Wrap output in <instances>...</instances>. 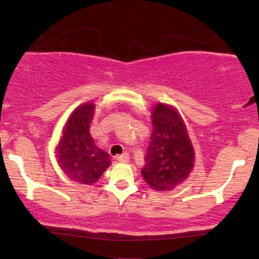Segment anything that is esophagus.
Returning a JSON list of instances; mask_svg holds the SVG:
<instances>
[{
  "mask_svg": "<svg viewBox=\"0 0 259 259\" xmlns=\"http://www.w3.org/2000/svg\"><path fill=\"white\" fill-rule=\"evenodd\" d=\"M116 160L121 161V163H127V161H129V153H127V151H124L121 155L116 156Z\"/></svg>",
  "mask_w": 259,
  "mask_h": 259,
  "instance_id": "34e87169",
  "label": "esophagus"
}]
</instances>
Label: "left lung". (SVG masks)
<instances>
[{"label":"left lung","mask_w":259,"mask_h":259,"mask_svg":"<svg viewBox=\"0 0 259 259\" xmlns=\"http://www.w3.org/2000/svg\"><path fill=\"white\" fill-rule=\"evenodd\" d=\"M153 132L142 174L155 190L171 189L187 179L194 165V150L178 111L158 104L151 114Z\"/></svg>","instance_id":"left-lung-1"}]
</instances>
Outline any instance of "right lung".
I'll use <instances>...</instances> for the list:
<instances>
[{"label":"right lung","instance_id":"add662e5","mask_svg":"<svg viewBox=\"0 0 259 259\" xmlns=\"http://www.w3.org/2000/svg\"><path fill=\"white\" fill-rule=\"evenodd\" d=\"M93 104H82L72 113L57 148L62 170L70 179L91 185L110 165L109 154L94 144L89 129L94 116Z\"/></svg>","mask_w":259,"mask_h":259}]
</instances>
